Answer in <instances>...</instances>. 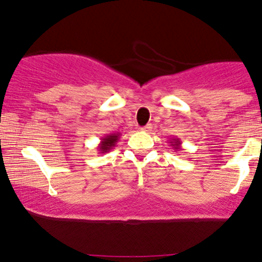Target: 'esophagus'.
I'll list each match as a JSON object with an SVG mask.
<instances>
[{
  "label": "esophagus",
  "mask_w": 262,
  "mask_h": 262,
  "mask_svg": "<svg viewBox=\"0 0 262 262\" xmlns=\"http://www.w3.org/2000/svg\"><path fill=\"white\" fill-rule=\"evenodd\" d=\"M151 129H152L151 124H146L145 127H141L140 130H141V132H146V133H149V132H151Z\"/></svg>",
  "instance_id": "1"
}]
</instances>
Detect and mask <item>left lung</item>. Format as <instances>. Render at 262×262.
Masks as SVG:
<instances>
[{"label":"left lung","mask_w":262,"mask_h":262,"mask_svg":"<svg viewBox=\"0 0 262 262\" xmlns=\"http://www.w3.org/2000/svg\"><path fill=\"white\" fill-rule=\"evenodd\" d=\"M181 140L179 139V138H172V140L170 141V145L172 146V149L175 150V151H179V150H181Z\"/></svg>","instance_id":"obj_1"}]
</instances>
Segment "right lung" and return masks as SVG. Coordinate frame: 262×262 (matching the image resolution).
Here are the masks:
<instances>
[{
    "mask_svg": "<svg viewBox=\"0 0 262 262\" xmlns=\"http://www.w3.org/2000/svg\"><path fill=\"white\" fill-rule=\"evenodd\" d=\"M119 135H121V133H112V134H106L104 137H102L97 148L98 151H100V154H106V152L111 151V150L116 146V144L118 143Z\"/></svg>",
    "mask_w": 262,
    "mask_h": 262,
    "instance_id": "add662e5",
    "label": "right lung"
}]
</instances>
